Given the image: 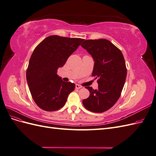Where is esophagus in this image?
I'll return each instance as SVG.
<instances>
[{
  "mask_svg": "<svg viewBox=\"0 0 156 156\" xmlns=\"http://www.w3.org/2000/svg\"><path fill=\"white\" fill-rule=\"evenodd\" d=\"M75 88H76L77 89H79V88H81L82 87L81 85H79V84H75Z\"/></svg>",
  "mask_w": 156,
  "mask_h": 156,
  "instance_id": "1",
  "label": "esophagus"
}]
</instances>
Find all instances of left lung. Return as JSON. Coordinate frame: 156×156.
I'll return each instance as SVG.
<instances>
[{"mask_svg": "<svg viewBox=\"0 0 156 156\" xmlns=\"http://www.w3.org/2000/svg\"><path fill=\"white\" fill-rule=\"evenodd\" d=\"M94 61L92 76L98 79V88L86 87L90 92L83 100L87 110L103 112L111 108L119 100L124 86L127 69L124 56L119 49L105 39L83 40L81 45Z\"/></svg>", "mask_w": 156, "mask_h": 156, "instance_id": "8db88e82", "label": "left lung"}]
</instances>
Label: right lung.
Segmentation results:
<instances>
[{"mask_svg":"<svg viewBox=\"0 0 156 156\" xmlns=\"http://www.w3.org/2000/svg\"><path fill=\"white\" fill-rule=\"evenodd\" d=\"M83 39L53 35L47 37L33 52L27 81L33 100L40 108L54 111L62 108L75 84L63 81L57 69L65 64Z\"/></svg>","mask_w":156,"mask_h":156,"instance_id":"obj_1","label":"right lung"}]
</instances>
